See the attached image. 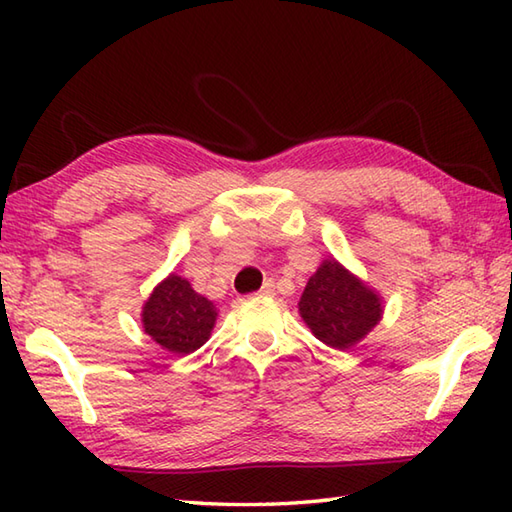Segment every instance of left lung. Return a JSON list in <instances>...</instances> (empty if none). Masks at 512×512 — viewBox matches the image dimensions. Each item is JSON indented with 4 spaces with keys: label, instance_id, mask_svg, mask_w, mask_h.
<instances>
[{
    "label": "left lung",
    "instance_id": "obj_1",
    "mask_svg": "<svg viewBox=\"0 0 512 512\" xmlns=\"http://www.w3.org/2000/svg\"><path fill=\"white\" fill-rule=\"evenodd\" d=\"M143 328L162 350L191 354L211 339L217 321L215 303L195 292L191 281L171 273L143 306Z\"/></svg>",
    "mask_w": 512,
    "mask_h": 512
}]
</instances>
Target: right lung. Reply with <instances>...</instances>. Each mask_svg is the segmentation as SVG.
I'll return each mask as SVG.
<instances>
[{
    "mask_svg": "<svg viewBox=\"0 0 512 512\" xmlns=\"http://www.w3.org/2000/svg\"><path fill=\"white\" fill-rule=\"evenodd\" d=\"M383 310V297L334 257L323 259L299 299L303 323L334 350L363 341L383 319Z\"/></svg>",
    "mask_w": 512,
    "mask_h": 512,
    "instance_id": "1",
    "label": "right lung"
}]
</instances>
